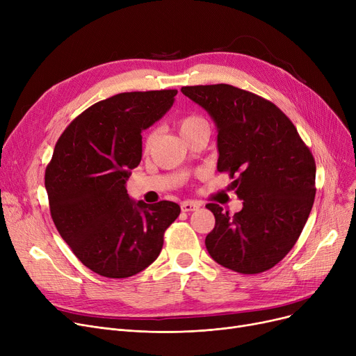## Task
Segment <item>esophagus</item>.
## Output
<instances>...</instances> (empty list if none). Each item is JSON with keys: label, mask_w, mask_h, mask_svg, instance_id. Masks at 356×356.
Here are the masks:
<instances>
[{"label": "esophagus", "mask_w": 356, "mask_h": 356, "mask_svg": "<svg viewBox=\"0 0 356 356\" xmlns=\"http://www.w3.org/2000/svg\"><path fill=\"white\" fill-rule=\"evenodd\" d=\"M202 207V203L197 200H186L181 203V211L183 212H193L197 211Z\"/></svg>", "instance_id": "1"}]
</instances>
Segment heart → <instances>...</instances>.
Here are the masks:
<instances>
[{"label":"heart","instance_id":"1","mask_svg":"<svg viewBox=\"0 0 356 356\" xmlns=\"http://www.w3.org/2000/svg\"><path fill=\"white\" fill-rule=\"evenodd\" d=\"M177 127H179V131L181 137H188L191 136L192 133H195V131L200 129V128H207L208 127V122L204 121V118H202L200 115H196V114H191V115H186L183 118L179 120L177 122ZM153 138H154V133L149 134L145 140V144H144V149L145 152H148L149 147H152V143H153Z\"/></svg>","mask_w":356,"mask_h":356}]
</instances>
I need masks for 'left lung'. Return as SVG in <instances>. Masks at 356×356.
I'll list each match as a JSON object with an SVG mask.
<instances>
[{
    "label": "left lung",
    "mask_w": 356,
    "mask_h": 356,
    "mask_svg": "<svg viewBox=\"0 0 356 356\" xmlns=\"http://www.w3.org/2000/svg\"><path fill=\"white\" fill-rule=\"evenodd\" d=\"M218 127V170L228 172L242 209L216 203L204 244L218 264L241 274L273 268L294 247L312 211L316 163L284 112L227 83L183 86Z\"/></svg>",
    "instance_id": "8db88e82"
}]
</instances>
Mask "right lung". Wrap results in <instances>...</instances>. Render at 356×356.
I'll list each match as a JSON object with an SVG mask.
<instances>
[{
  "label": "right lung",
  "instance_id": "right-lung-1",
  "mask_svg": "<svg viewBox=\"0 0 356 356\" xmlns=\"http://www.w3.org/2000/svg\"><path fill=\"white\" fill-rule=\"evenodd\" d=\"M176 95V89L118 93L83 111L56 143L44 176L51 219L81 263L102 277L127 278L153 264L180 215L175 202H134L125 189L141 161L143 129Z\"/></svg>",
  "mask_w": 356,
  "mask_h": 356
}]
</instances>
